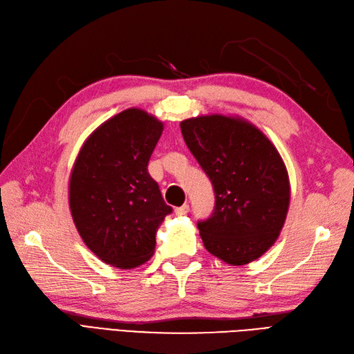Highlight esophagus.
<instances>
[{
	"label": "esophagus",
	"instance_id": "34e87169",
	"mask_svg": "<svg viewBox=\"0 0 354 354\" xmlns=\"http://www.w3.org/2000/svg\"><path fill=\"white\" fill-rule=\"evenodd\" d=\"M189 212V206L188 204H184V206H180V207H176L175 209V214L176 216H184V214H187Z\"/></svg>",
	"mask_w": 354,
	"mask_h": 354
}]
</instances>
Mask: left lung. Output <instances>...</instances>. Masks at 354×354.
Returning <instances> with one entry per match:
<instances>
[{"instance_id":"1","label":"left lung","mask_w":354,"mask_h":354,"mask_svg":"<svg viewBox=\"0 0 354 354\" xmlns=\"http://www.w3.org/2000/svg\"><path fill=\"white\" fill-rule=\"evenodd\" d=\"M180 132L214 188V212L198 222L204 247L231 266L252 263L275 244L287 219L291 185L279 151L241 116L185 119Z\"/></svg>"}]
</instances>
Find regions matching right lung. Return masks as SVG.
Returning <instances> with one entry per match:
<instances>
[{"instance_id":"1","label":"right lung","mask_w":354,"mask_h":354,"mask_svg":"<svg viewBox=\"0 0 354 354\" xmlns=\"http://www.w3.org/2000/svg\"><path fill=\"white\" fill-rule=\"evenodd\" d=\"M163 122L142 109H127L91 133L69 178V207L85 245L118 269L151 259L156 234L172 207L148 175V160Z\"/></svg>"}]
</instances>
